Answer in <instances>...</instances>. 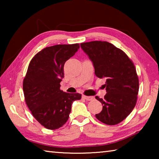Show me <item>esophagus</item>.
<instances>
[{
  "label": "esophagus",
  "mask_w": 159,
  "mask_h": 159,
  "mask_svg": "<svg viewBox=\"0 0 159 159\" xmlns=\"http://www.w3.org/2000/svg\"><path fill=\"white\" fill-rule=\"evenodd\" d=\"M82 98L83 99H85V100H88V101H90L92 100V99H94L93 97H90V96H85V95H83Z\"/></svg>",
  "instance_id": "obj_1"
}]
</instances>
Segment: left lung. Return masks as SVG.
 Wrapping results in <instances>:
<instances>
[{
    "instance_id": "8db88e82",
    "label": "left lung",
    "mask_w": 159,
    "mask_h": 159,
    "mask_svg": "<svg viewBox=\"0 0 159 159\" xmlns=\"http://www.w3.org/2000/svg\"><path fill=\"white\" fill-rule=\"evenodd\" d=\"M80 47L93 61L96 76L106 79L104 86L107 93L103 99L95 97L103 105L95 116L107 125H116L136 105L139 79L134 64L123 50L109 42L82 43Z\"/></svg>"
}]
</instances>
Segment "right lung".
Listing matches in <instances>:
<instances>
[{
    "mask_svg": "<svg viewBox=\"0 0 159 159\" xmlns=\"http://www.w3.org/2000/svg\"><path fill=\"white\" fill-rule=\"evenodd\" d=\"M79 44L47 47L32 58L23 80L25 102L34 117L45 128L55 130L68 120L71 104L79 93L60 90L64 65L79 49Z\"/></svg>",
    "mask_w": 159,
    "mask_h": 159,
    "instance_id": "right-lung-1",
    "label": "right lung"
}]
</instances>
